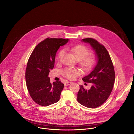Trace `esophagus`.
I'll return each mask as SVG.
<instances>
[{
	"label": "esophagus",
	"mask_w": 134,
	"mask_h": 134,
	"mask_svg": "<svg viewBox=\"0 0 134 134\" xmlns=\"http://www.w3.org/2000/svg\"><path fill=\"white\" fill-rule=\"evenodd\" d=\"M71 83V82L66 81V82H65V83L64 85H65V86H67V85H70Z\"/></svg>",
	"instance_id": "34e87169"
}]
</instances>
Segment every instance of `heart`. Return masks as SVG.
Here are the masks:
<instances>
[{"instance_id":"obj_1","label":"heart","mask_w":134,"mask_h":134,"mask_svg":"<svg viewBox=\"0 0 134 134\" xmlns=\"http://www.w3.org/2000/svg\"><path fill=\"white\" fill-rule=\"evenodd\" d=\"M70 51L72 53L76 59L81 61V64L83 68L88 69L92 67L95 64V58L93 56H87L90 53V50L85 46L78 45L70 48ZM65 53L64 50H62L58 55V59L60 60ZM65 77L68 79H74L79 74V71L74 68H65L62 70Z\"/></svg>"}]
</instances>
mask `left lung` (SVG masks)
I'll use <instances>...</instances> for the list:
<instances>
[{"instance_id": "8db88e82", "label": "left lung", "mask_w": 134, "mask_h": 134, "mask_svg": "<svg viewBox=\"0 0 134 134\" xmlns=\"http://www.w3.org/2000/svg\"><path fill=\"white\" fill-rule=\"evenodd\" d=\"M82 41L89 43L95 51L97 64L92 71L82 80L91 83L89 90L80 85L77 101L89 108H95L103 104L112 91L115 80V72L110 56L104 46L92 38H86Z\"/></svg>"}]
</instances>
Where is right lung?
Returning <instances> with one entry per match:
<instances>
[{"instance_id": "obj_1", "label": "right lung", "mask_w": 134, "mask_h": 134, "mask_svg": "<svg viewBox=\"0 0 134 134\" xmlns=\"http://www.w3.org/2000/svg\"><path fill=\"white\" fill-rule=\"evenodd\" d=\"M68 40L47 38L36 46L30 57L25 71L26 86L33 100L40 105L47 107L59 100L64 84L60 81L51 84L48 75L54 67L57 50Z\"/></svg>"}]
</instances>
